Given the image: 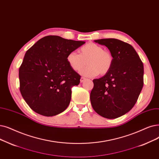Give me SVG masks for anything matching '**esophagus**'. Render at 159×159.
I'll return each instance as SVG.
<instances>
[{
	"label": "esophagus",
	"instance_id": "esophagus-1",
	"mask_svg": "<svg viewBox=\"0 0 159 159\" xmlns=\"http://www.w3.org/2000/svg\"><path fill=\"white\" fill-rule=\"evenodd\" d=\"M85 80H86V79H85V78H84V77H81L80 80V82H83Z\"/></svg>",
	"mask_w": 159,
	"mask_h": 159
}]
</instances>
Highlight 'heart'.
<instances>
[{"label": "heart", "instance_id": "heart-1", "mask_svg": "<svg viewBox=\"0 0 159 159\" xmlns=\"http://www.w3.org/2000/svg\"><path fill=\"white\" fill-rule=\"evenodd\" d=\"M80 54L71 51L67 54V61L74 71H79L88 64L81 74L85 77H93L107 74L112 67L113 56L108 51L94 43H88L80 49Z\"/></svg>", "mask_w": 159, "mask_h": 159}]
</instances>
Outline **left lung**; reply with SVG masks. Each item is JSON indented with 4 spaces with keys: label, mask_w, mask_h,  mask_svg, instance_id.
Returning <instances> with one entry per match:
<instances>
[{
    "label": "left lung",
    "mask_w": 159,
    "mask_h": 159,
    "mask_svg": "<svg viewBox=\"0 0 159 159\" xmlns=\"http://www.w3.org/2000/svg\"><path fill=\"white\" fill-rule=\"evenodd\" d=\"M106 46L113 56L110 70L94 79L91 104L102 117L115 119L133 108L143 85V65L133 46L114 39L94 40Z\"/></svg>",
    "instance_id": "8db88e82"
}]
</instances>
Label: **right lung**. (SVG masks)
<instances>
[{
    "label": "right lung",
    "mask_w": 159,
    "mask_h": 159,
    "mask_svg": "<svg viewBox=\"0 0 159 159\" xmlns=\"http://www.w3.org/2000/svg\"><path fill=\"white\" fill-rule=\"evenodd\" d=\"M85 41L47 36L26 51L19 71L20 92L36 113L45 116L60 114L71 99V88L80 76L67 61V54Z\"/></svg>",
    "instance_id": "right-lung-1"
}]
</instances>
